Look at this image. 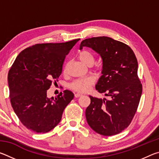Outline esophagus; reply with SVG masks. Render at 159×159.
I'll return each mask as SVG.
<instances>
[{"instance_id": "34e87169", "label": "esophagus", "mask_w": 159, "mask_h": 159, "mask_svg": "<svg viewBox=\"0 0 159 159\" xmlns=\"http://www.w3.org/2000/svg\"><path fill=\"white\" fill-rule=\"evenodd\" d=\"M75 98H79V97L82 96V94L81 93H75Z\"/></svg>"}]
</instances>
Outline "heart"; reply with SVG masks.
<instances>
[{"label": "heart", "mask_w": 159, "mask_h": 159, "mask_svg": "<svg viewBox=\"0 0 159 159\" xmlns=\"http://www.w3.org/2000/svg\"><path fill=\"white\" fill-rule=\"evenodd\" d=\"M80 61H82L85 65H93L95 61V57L92 52L88 50H83L78 55ZM95 78L93 76H87L85 78H80L74 80L69 85V88L74 91L78 93H84L88 90L92 86L95 84Z\"/></svg>", "instance_id": "heart-1"}]
</instances>
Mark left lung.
<instances>
[{"mask_svg": "<svg viewBox=\"0 0 159 159\" xmlns=\"http://www.w3.org/2000/svg\"><path fill=\"white\" fill-rule=\"evenodd\" d=\"M83 47L92 48L100 55L102 76L95 88L110 97L109 99H102L89 96L86 120L96 133L114 135L130 124L140 100L142 85L138 76V60L128 45L109 37L85 39L80 43V49Z\"/></svg>", "mask_w": 159, "mask_h": 159, "instance_id": "obj_1", "label": "left lung"}]
</instances>
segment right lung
Wrapping results in <instances>:
<instances>
[{"mask_svg": "<svg viewBox=\"0 0 159 159\" xmlns=\"http://www.w3.org/2000/svg\"><path fill=\"white\" fill-rule=\"evenodd\" d=\"M79 40L34 45L21 51L12 65L7 76L10 102L29 130L48 133L60 122L74 93L66 90L49 99L47 90L58 81L66 56Z\"/></svg>", "mask_w": 159, "mask_h": 159, "instance_id": "right-lung-1", "label": "right lung"}]
</instances>
